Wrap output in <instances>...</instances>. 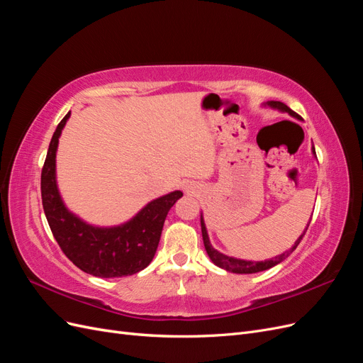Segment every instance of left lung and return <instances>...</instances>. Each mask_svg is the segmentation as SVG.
I'll list each match as a JSON object with an SVG mask.
<instances>
[{"label": "left lung", "mask_w": 363, "mask_h": 363, "mask_svg": "<svg viewBox=\"0 0 363 363\" xmlns=\"http://www.w3.org/2000/svg\"><path fill=\"white\" fill-rule=\"evenodd\" d=\"M267 106H269V107H272V108H277V111H280V112H286V113H289L291 116H294V118H296V119H300V115H296V113L292 111V108H289L286 104H283L281 101H268ZM312 152H313L315 157H316V152H315V148H313V147H312ZM309 224H311V221H309ZM309 224H307V227H309ZM307 227H306V230H307ZM306 230L303 232V235L295 240L294 247H292L289 251L283 252V255H280V256H277V257H274V259H269V260L252 262V260H242V259L230 257V256L223 255V252H219L218 250H215V248L212 247V244H211V240H208L206 224H204V219H203V215H201V233H203L204 247H206V251H207L208 257H211V260L215 263L216 267L223 268V269H225V271H230V272H235V274H255V272H260V271H265V269H269V268H272V267H276L277 263L283 262L284 259H286V257L291 255V252H292L296 247H298L300 240L303 239V236H304V233H306Z\"/></svg>", "instance_id": "8db88e82"}]
</instances>
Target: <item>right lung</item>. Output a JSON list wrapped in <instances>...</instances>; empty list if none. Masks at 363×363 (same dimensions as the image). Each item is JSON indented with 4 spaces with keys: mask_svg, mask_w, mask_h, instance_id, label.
I'll return each instance as SVG.
<instances>
[{
    "mask_svg": "<svg viewBox=\"0 0 363 363\" xmlns=\"http://www.w3.org/2000/svg\"><path fill=\"white\" fill-rule=\"evenodd\" d=\"M65 116L51 138L40 175L42 206L54 239L77 268L101 279L133 276L150 265L156 255L164 218L183 196L174 191L150 201L130 221L115 227L84 223L65 206L56 182V152Z\"/></svg>",
    "mask_w": 363,
    "mask_h": 363,
    "instance_id": "obj_1",
    "label": "right lung"
}]
</instances>
